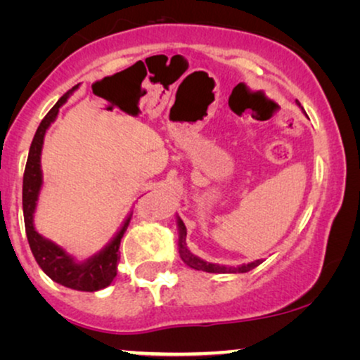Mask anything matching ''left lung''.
Segmentation results:
<instances>
[{
    "label": "left lung",
    "mask_w": 360,
    "mask_h": 360,
    "mask_svg": "<svg viewBox=\"0 0 360 360\" xmlns=\"http://www.w3.org/2000/svg\"><path fill=\"white\" fill-rule=\"evenodd\" d=\"M179 228H180V239H179L180 257L191 269L203 270V272H211V274H244V272H249V270H252V269L257 267V265L262 264V260H255V262L239 265V267H224V265L205 262V260L196 257V255H193L188 249H186V243H185L186 228H185L184 221H181V219H179Z\"/></svg>",
    "instance_id": "left-lung-1"
}]
</instances>
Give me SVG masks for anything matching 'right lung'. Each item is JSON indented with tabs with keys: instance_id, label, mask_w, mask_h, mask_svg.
<instances>
[{
	"instance_id": "1",
	"label": "right lung",
	"mask_w": 360,
	"mask_h": 360,
	"mask_svg": "<svg viewBox=\"0 0 360 360\" xmlns=\"http://www.w3.org/2000/svg\"><path fill=\"white\" fill-rule=\"evenodd\" d=\"M78 86V85H77ZM73 86L70 91H67L60 100L56 103V106L47 112L46 117L39 124L36 136H34L31 149H29L26 169H24V179H22V211H24V226H26V234L29 245L36 257L39 267L51 277L53 282L63 285L67 288L80 290V292H96L108 287L112 282V278L117 274V264H120L121 254L120 245L121 239L124 236L127 226H129L131 216L126 219L124 226H122L120 233L108 248L100 252L95 257L86 260L83 264L73 262V259L68 255L65 250L58 248L51 240L44 239L41 234L34 229L32 214L36 210V201L39 190L42 185V175H41V150L44 134H46L47 127L51 122L56 120L58 108L67 101L70 93L75 90Z\"/></svg>"
}]
</instances>
